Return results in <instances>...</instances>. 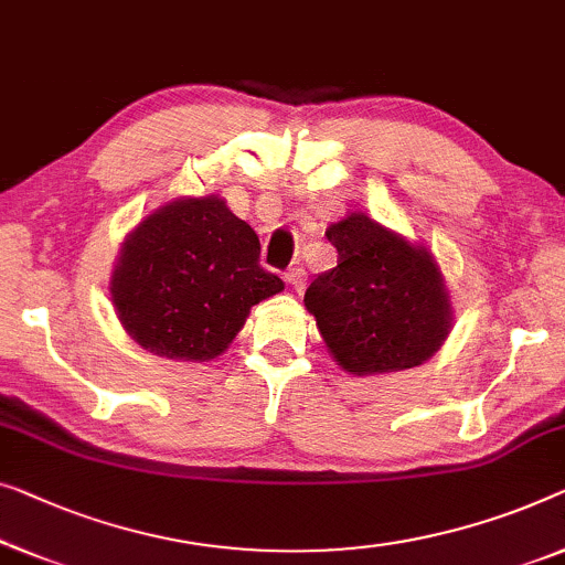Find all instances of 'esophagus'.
Masks as SVG:
<instances>
[{
	"label": "esophagus",
	"instance_id": "1",
	"mask_svg": "<svg viewBox=\"0 0 565 565\" xmlns=\"http://www.w3.org/2000/svg\"><path fill=\"white\" fill-rule=\"evenodd\" d=\"M285 280L292 285V290L302 292V290H306V269H302V267H290L288 273H285Z\"/></svg>",
	"mask_w": 565,
	"mask_h": 565
}]
</instances>
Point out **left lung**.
Wrapping results in <instances>:
<instances>
[{"instance_id": "left-lung-1", "label": "left lung", "mask_w": 565, "mask_h": 565, "mask_svg": "<svg viewBox=\"0 0 565 565\" xmlns=\"http://www.w3.org/2000/svg\"><path fill=\"white\" fill-rule=\"evenodd\" d=\"M326 239L339 263L308 285L302 300L341 370L366 377L428 362L454 321L430 252L362 211L331 224Z\"/></svg>"}]
</instances>
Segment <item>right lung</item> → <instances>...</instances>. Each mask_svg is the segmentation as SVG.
Returning <instances> with one entry per match:
<instances>
[{"instance_id":"add662e5","label":"right lung","mask_w":565,"mask_h":565,"mask_svg":"<svg viewBox=\"0 0 565 565\" xmlns=\"http://www.w3.org/2000/svg\"><path fill=\"white\" fill-rule=\"evenodd\" d=\"M282 280L259 265V239L218 195L178 199L137 224L111 273L125 331L150 354L211 362L242 331L252 306Z\"/></svg>"}]
</instances>
